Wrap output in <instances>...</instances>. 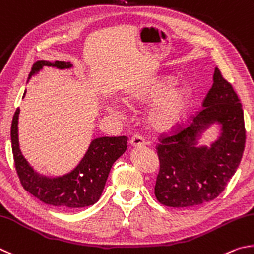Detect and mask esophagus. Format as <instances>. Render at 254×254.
I'll return each instance as SVG.
<instances>
[{
  "instance_id": "esophagus-1",
  "label": "esophagus",
  "mask_w": 254,
  "mask_h": 254,
  "mask_svg": "<svg viewBox=\"0 0 254 254\" xmlns=\"http://www.w3.org/2000/svg\"><path fill=\"white\" fill-rule=\"evenodd\" d=\"M129 144L132 148H138V147H144L145 141L140 136H132Z\"/></svg>"
}]
</instances>
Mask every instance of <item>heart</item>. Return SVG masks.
<instances>
[{"label":"heart","mask_w":254,"mask_h":254,"mask_svg":"<svg viewBox=\"0 0 254 254\" xmlns=\"http://www.w3.org/2000/svg\"><path fill=\"white\" fill-rule=\"evenodd\" d=\"M176 81L172 74H163L149 82L128 91L125 102L128 106L149 107L145 113V122L157 132L171 131L185 117L193 100V88L186 81Z\"/></svg>","instance_id":"b5f03b06"}]
</instances>
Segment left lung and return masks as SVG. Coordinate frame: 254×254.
Here are the masks:
<instances>
[{"label":"left lung","instance_id":"1","mask_svg":"<svg viewBox=\"0 0 254 254\" xmlns=\"http://www.w3.org/2000/svg\"><path fill=\"white\" fill-rule=\"evenodd\" d=\"M214 124L220 130L217 139L201 144L202 136ZM244 144L242 105L231 83L215 68L202 109L188 127L163 138L157 147L161 170L155 195L158 202L190 207L219 196L238 170Z\"/></svg>","mask_w":254,"mask_h":254}]
</instances>
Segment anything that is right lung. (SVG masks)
<instances>
[{
    "mask_svg": "<svg viewBox=\"0 0 254 254\" xmlns=\"http://www.w3.org/2000/svg\"><path fill=\"white\" fill-rule=\"evenodd\" d=\"M46 66L64 70L72 68V64L66 61L38 60L31 70L29 80ZM25 93L26 90L22 98ZM19 116L20 108H17L12 120L11 141L16 172L23 188L40 201L53 206L78 208L98 202L111 166L126 152L127 137H97L90 141L86 153L72 170L62 175H46L34 170L21 152Z\"/></svg>",
    "mask_w": 254,
    "mask_h": 254,
    "instance_id": "1",
    "label": "right lung"
}]
</instances>
